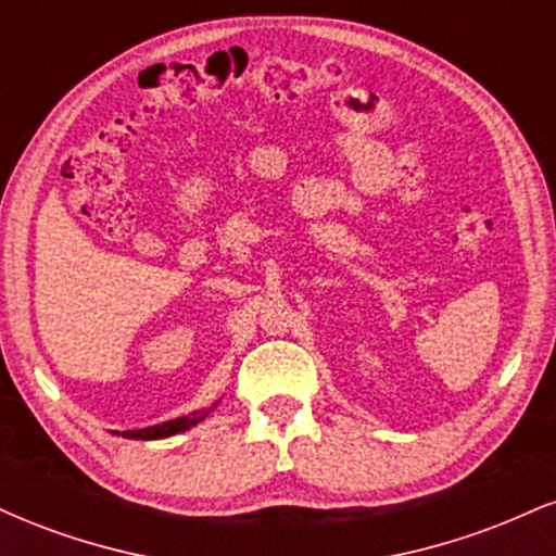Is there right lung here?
Returning a JSON list of instances; mask_svg holds the SVG:
<instances>
[{
  "mask_svg": "<svg viewBox=\"0 0 556 556\" xmlns=\"http://www.w3.org/2000/svg\"><path fill=\"white\" fill-rule=\"evenodd\" d=\"M203 416H206V413H190V416L167 420V424H159V426H149V429L125 431L123 437H127V439H164V437H172V433L188 431L190 426H195L198 420H203Z\"/></svg>",
  "mask_w": 556,
  "mask_h": 556,
  "instance_id": "obj_1",
  "label": "right lung"
}]
</instances>
